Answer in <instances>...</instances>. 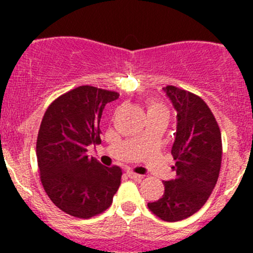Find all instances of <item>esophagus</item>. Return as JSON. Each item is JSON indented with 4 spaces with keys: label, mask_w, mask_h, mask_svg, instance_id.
Instances as JSON below:
<instances>
[{
    "label": "esophagus",
    "mask_w": 253,
    "mask_h": 253,
    "mask_svg": "<svg viewBox=\"0 0 253 253\" xmlns=\"http://www.w3.org/2000/svg\"><path fill=\"white\" fill-rule=\"evenodd\" d=\"M126 174L128 175L129 177H131V178H141V177H142V175H139V174H136V172L131 171V170H127V171H126Z\"/></svg>",
    "instance_id": "1"
}]
</instances>
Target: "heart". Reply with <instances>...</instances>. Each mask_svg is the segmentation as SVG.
<instances>
[{
  "label": "heart",
  "instance_id": "obj_1",
  "mask_svg": "<svg viewBox=\"0 0 253 253\" xmlns=\"http://www.w3.org/2000/svg\"><path fill=\"white\" fill-rule=\"evenodd\" d=\"M147 112L148 116H157V115H164V116L169 117V110L167 106L160 101L152 99L148 101L147 104Z\"/></svg>",
  "mask_w": 253,
  "mask_h": 253
}]
</instances>
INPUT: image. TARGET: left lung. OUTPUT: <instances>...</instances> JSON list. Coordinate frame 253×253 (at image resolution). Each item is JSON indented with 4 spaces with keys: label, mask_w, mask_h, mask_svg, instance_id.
<instances>
[{
    "label": "left lung",
    "mask_w": 253,
    "mask_h": 253,
    "mask_svg": "<svg viewBox=\"0 0 253 253\" xmlns=\"http://www.w3.org/2000/svg\"><path fill=\"white\" fill-rule=\"evenodd\" d=\"M163 89L177 111L171 148L176 177L165 181L164 195L148 203V208L162 220L178 221L205 206L218 181L221 133L215 117L200 96L174 85Z\"/></svg>",
    "instance_id": "1"
}]
</instances>
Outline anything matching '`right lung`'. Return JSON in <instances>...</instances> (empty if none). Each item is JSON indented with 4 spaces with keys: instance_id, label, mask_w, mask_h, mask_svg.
Returning <instances> with one entry per match:
<instances>
[{
    "instance_id": "add662e5",
    "label": "right lung",
    "mask_w": 253,
    "mask_h": 253,
    "mask_svg": "<svg viewBox=\"0 0 253 253\" xmlns=\"http://www.w3.org/2000/svg\"><path fill=\"white\" fill-rule=\"evenodd\" d=\"M116 91L81 85L58 96L40 125L37 157L40 178L57 208L76 218L103 213L121 183L119 167L106 168L86 155L88 145L100 142V119Z\"/></svg>"
}]
</instances>
